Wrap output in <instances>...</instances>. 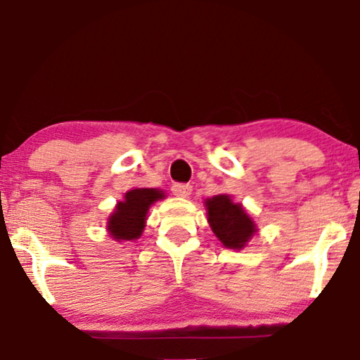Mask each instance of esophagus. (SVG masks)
<instances>
[{
	"instance_id": "34e87169",
	"label": "esophagus",
	"mask_w": 360,
	"mask_h": 360,
	"mask_svg": "<svg viewBox=\"0 0 360 360\" xmlns=\"http://www.w3.org/2000/svg\"><path fill=\"white\" fill-rule=\"evenodd\" d=\"M172 193L175 196H181V198H186V196L191 195V185L188 184H174L172 186Z\"/></svg>"
}]
</instances>
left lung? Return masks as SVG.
Masks as SVG:
<instances>
[{"label":"left lung","mask_w":360,"mask_h":360,"mask_svg":"<svg viewBox=\"0 0 360 360\" xmlns=\"http://www.w3.org/2000/svg\"><path fill=\"white\" fill-rule=\"evenodd\" d=\"M205 206L211 229L224 248L240 250L257 231V226L245 213L243 205L234 203L229 195H216L208 198Z\"/></svg>","instance_id":"left-lung-1"}]
</instances>
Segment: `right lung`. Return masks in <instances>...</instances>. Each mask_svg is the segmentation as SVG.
I'll return each mask as SVG.
<instances>
[{
    "instance_id": "obj_1",
    "label": "right lung",
    "mask_w": 360,
    "mask_h": 360,
    "mask_svg": "<svg viewBox=\"0 0 360 360\" xmlns=\"http://www.w3.org/2000/svg\"><path fill=\"white\" fill-rule=\"evenodd\" d=\"M165 198L164 191L157 188H134L124 195V200L117 201L115 213L108 218V233L117 243L141 238L146 228L147 211L157 200Z\"/></svg>"
}]
</instances>
